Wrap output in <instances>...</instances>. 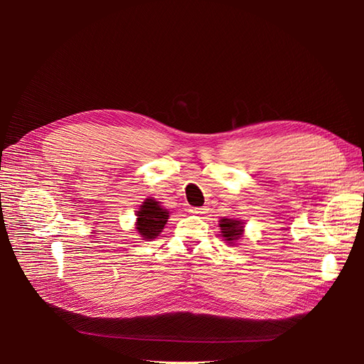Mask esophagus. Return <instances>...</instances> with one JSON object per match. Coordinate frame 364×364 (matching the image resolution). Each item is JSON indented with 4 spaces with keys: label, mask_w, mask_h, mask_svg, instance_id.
<instances>
[{
    "label": "esophagus",
    "mask_w": 364,
    "mask_h": 364,
    "mask_svg": "<svg viewBox=\"0 0 364 364\" xmlns=\"http://www.w3.org/2000/svg\"><path fill=\"white\" fill-rule=\"evenodd\" d=\"M190 213L194 214V215H202V214L206 213V208L205 206H202V208H191Z\"/></svg>",
    "instance_id": "obj_1"
}]
</instances>
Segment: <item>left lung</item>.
<instances>
[{
    "label": "left lung",
    "instance_id": "obj_1",
    "mask_svg": "<svg viewBox=\"0 0 364 364\" xmlns=\"http://www.w3.org/2000/svg\"><path fill=\"white\" fill-rule=\"evenodd\" d=\"M218 228H220V232H222V237L225 238L228 245L235 246L237 241H240V238L245 234L243 220H238V218H225L223 217L218 222Z\"/></svg>",
    "mask_w": 364,
    "mask_h": 364
}]
</instances>
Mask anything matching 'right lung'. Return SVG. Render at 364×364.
I'll return each mask as SVG.
<instances>
[{
  "label": "right lung",
  "instance_id": "add662e5",
  "mask_svg": "<svg viewBox=\"0 0 364 364\" xmlns=\"http://www.w3.org/2000/svg\"><path fill=\"white\" fill-rule=\"evenodd\" d=\"M135 215V229L138 235L141 237V240L150 241L159 237L164 226L168 222L170 211L165 209L156 199L147 197V199L139 205Z\"/></svg>",
  "mask_w": 364,
  "mask_h": 364
}]
</instances>
